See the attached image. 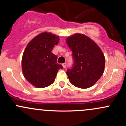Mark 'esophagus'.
Here are the masks:
<instances>
[{"label": "esophagus", "instance_id": "obj_1", "mask_svg": "<svg viewBox=\"0 0 126 126\" xmlns=\"http://www.w3.org/2000/svg\"><path fill=\"white\" fill-rule=\"evenodd\" d=\"M62 66H63V67L64 68H65L66 67V63H63V64H62Z\"/></svg>", "mask_w": 126, "mask_h": 126}]
</instances>
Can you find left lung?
<instances>
[{
  "mask_svg": "<svg viewBox=\"0 0 126 126\" xmlns=\"http://www.w3.org/2000/svg\"><path fill=\"white\" fill-rule=\"evenodd\" d=\"M72 52L73 66L66 74L75 87L88 88L92 87L104 73L105 59L97 44L82 33H76L66 38Z\"/></svg>",
  "mask_w": 126,
  "mask_h": 126,
  "instance_id": "8db88e82",
  "label": "left lung"
}]
</instances>
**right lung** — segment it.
<instances>
[{
  "label": "right lung",
  "instance_id": "obj_1",
  "mask_svg": "<svg viewBox=\"0 0 126 126\" xmlns=\"http://www.w3.org/2000/svg\"><path fill=\"white\" fill-rule=\"evenodd\" d=\"M59 40L58 36L45 32L27 45L22 58V70L25 79L34 87L43 88L50 85L58 69L63 68L57 63V56L51 52Z\"/></svg>",
  "mask_w": 126,
  "mask_h": 126
}]
</instances>
